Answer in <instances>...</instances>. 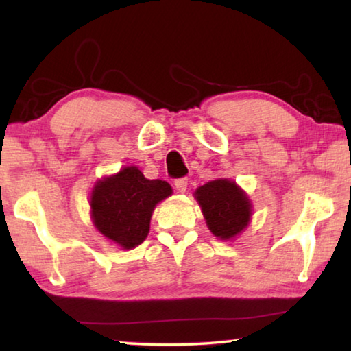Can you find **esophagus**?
I'll list each match as a JSON object with an SVG mask.
<instances>
[{"instance_id": "1", "label": "esophagus", "mask_w": 351, "mask_h": 351, "mask_svg": "<svg viewBox=\"0 0 351 351\" xmlns=\"http://www.w3.org/2000/svg\"><path fill=\"white\" fill-rule=\"evenodd\" d=\"M187 184H189L187 178H180V180L175 181V187H176L178 192L184 193V192H186V189H187Z\"/></svg>"}]
</instances>
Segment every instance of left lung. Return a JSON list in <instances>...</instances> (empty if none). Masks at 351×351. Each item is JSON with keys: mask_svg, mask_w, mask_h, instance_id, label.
Listing matches in <instances>:
<instances>
[{"mask_svg": "<svg viewBox=\"0 0 351 351\" xmlns=\"http://www.w3.org/2000/svg\"><path fill=\"white\" fill-rule=\"evenodd\" d=\"M212 234L229 240L246 228L251 218V201L228 180L210 181L195 192Z\"/></svg>", "mask_w": 351, "mask_h": 351, "instance_id": "left-lung-1", "label": "left lung"}]
</instances>
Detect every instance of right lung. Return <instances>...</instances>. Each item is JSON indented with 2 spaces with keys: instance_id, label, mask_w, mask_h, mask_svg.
Segmentation results:
<instances>
[{
  "instance_id": "add662e5",
  "label": "right lung",
  "mask_w": 351,
  "mask_h": 351,
  "mask_svg": "<svg viewBox=\"0 0 351 351\" xmlns=\"http://www.w3.org/2000/svg\"><path fill=\"white\" fill-rule=\"evenodd\" d=\"M170 195L169 182L147 180L138 167L123 169L94 187V226L106 239L123 249H132L145 240L154 206Z\"/></svg>"
}]
</instances>
